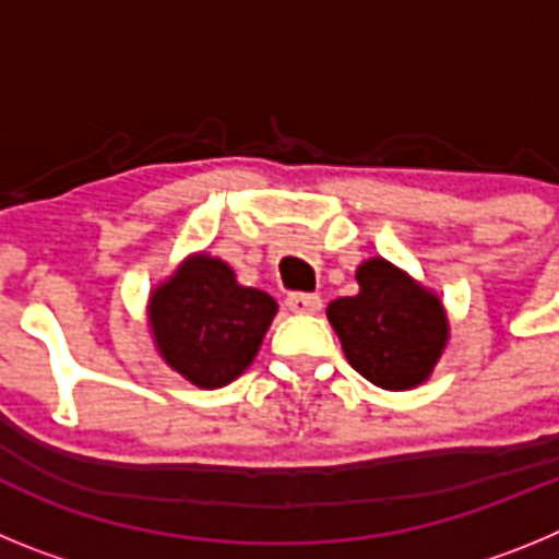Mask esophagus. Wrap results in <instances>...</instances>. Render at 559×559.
Instances as JSON below:
<instances>
[{
    "label": "esophagus",
    "mask_w": 559,
    "mask_h": 559,
    "mask_svg": "<svg viewBox=\"0 0 559 559\" xmlns=\"http://www.w3.org/2000/svg\"><path fill=\"white\" fill-rule=\"evenodd\" d=\"M285 305H288V310H294V313H319V310H322V296L290 294L288 299H285Z\"/></svg>",
    "instance_id": "34e87169"
}]
</instances>
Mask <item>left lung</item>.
<instances>
[{"label":"left lung","instance_id":"1","mask_svg":"<svg viewBox=\"0 0 559 559\" xmlns=\"http://www.w3.org/2000/svg\"><path fill=\"white\" fill-rule=\"evenodd\" d=\"M355 280L358 294L328 305L349 367L389 392L419 386L448 344L439 296L383 257L360 263Z\"/></svg>","mask_w":559,"mask_h":559}]
</instances>
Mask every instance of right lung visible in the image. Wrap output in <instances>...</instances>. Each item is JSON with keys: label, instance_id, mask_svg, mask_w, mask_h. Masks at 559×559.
<instances>
[{"label": "right lung", "instance_id": "1", "mask_svg": "<svg viewBox=\"0 0 559 559\" xmlns=\"http://www.w3.org/2000/svg\"><path fill=\"white\" fill-rule=\"evenodd\" d=\"M274 313V299L237 283L224 260L192 254L151 294L147 324L167 367L221 389L249 369Z\"/></svg>", "mask_w": 559, "mask_h": 559}]
</instances>
